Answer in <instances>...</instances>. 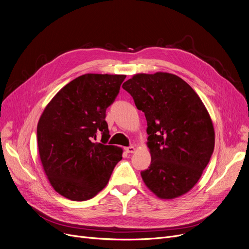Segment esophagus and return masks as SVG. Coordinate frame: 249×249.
<instances>
[{
	"instance_id": "obj_1",
	"label": "esophagus",
	"mask_w": 249,
	"mask_h": 249,
	"mask_svg": "<svg viewBox=\"0 0 249 249\" xmlns=\"http://www.w3.org/2000/svg\"><path fill=\"white\" fill-rule=\"evenodd\" d=\"M125 151L127 153H133L135 151V148L134 146H128V147H125Z\"/></svg>"
}]
</instances>
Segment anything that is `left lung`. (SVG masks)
<instances>
[{
  "label": "left lung",
  "instance_id": "left-lung-1",
  "mask_svg": "<svg viewBox=\"0 0 249 249\" xmlns=\"http://www.w3.org/2000/svg\"><path fill=\"white\" fill-rule=\"evenodd\" d=\"M122 88L147 121L151 162L142 179L161 199L186 194L214 151L213 123L203 102L184 80L167 72L135 74Z\"/></svg>",
  "mask_w": 249,
  "mask_h": 249
}]
</instances>
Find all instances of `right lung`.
Segmentation results:
<instances>
[{"mask_svg": "<svg viewBox=\"0 0 249 249\" xmlns=\"http://www.w3.org/2000/svg\"><path fill=\"white\" fill-rule=\"evenodd\" d=\"M126 75L87 73L64 86L37 125L44 172L53 189L72 201L91 199L110 179L122 149L107 145L106 110ZM102 136L101 142L96 137Z\"/></svg>", "mask_w": 249, "mask_h": 249, "instance_id": "right-lung-1", "label": "right lung"}]
</instances>
